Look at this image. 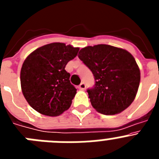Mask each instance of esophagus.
Instances as JSON below:
<instances>
[{
  "mask_svg": "<svg viewBox=\"0 0 159 159\" xmlns=\"http://www.w3.org/2000/svg\"><path fill=\"white\" fill-rule=\"evenodd\" d=\"M79 88L80 90H85L86 89V84H84V83H81L80 84V86H79Z\"/></svg>",
  "mask_w": 159,
  "mask_h": 159,
  "instance_id": "1",
  "label": "esophagus"
}]
</instances>
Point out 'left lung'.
Wrapping results in <instances>:
<instances>
[{"mask_svg":"<svg viewBox=\"0 0 159 159\" xmlns=\"http://www.w3.org/2000/svg\"><path fill=\"white\" fill-rule=\"evenodd\" d=\"M78 57L95 77V87L88 89V93L97 111L112 116L131 104L139 86L140 70L129 52L97 44L82 48Z\"/></svg>","mask_w":159,"mask_h":159,"instance_id":"obj_1","label":"left lung"}]
</instances>
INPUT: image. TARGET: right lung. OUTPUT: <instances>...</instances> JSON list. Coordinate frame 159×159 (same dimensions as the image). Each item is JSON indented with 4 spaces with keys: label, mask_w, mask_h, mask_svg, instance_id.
I'll list each match as a JSON object with an SVG mask.
<instances>
[{
    "label": "right lung",
    "mask_w": 159,
    "mask_h": 159,
    "mask_svg": "<svg viewBox=\"0 0 159 159\" xmlns=\"http://www.w3.org/2000/svg\"><path fill=\"white\" fill-rule=\"evenodd\" d=\"M79 50L64 43H52L25 59L20 70L22 93L36 111L54 117L70 107L76 89L70 83L65 67Z\"/></svg>",
    "instance_id": "obj_1"
}]
</instances>
